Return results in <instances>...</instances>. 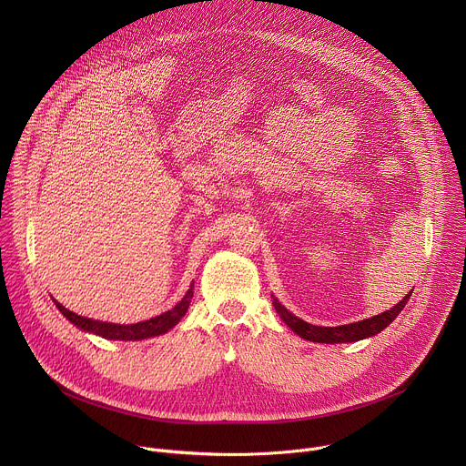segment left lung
I'll use <instances>...</instances> for the list:
<instances>
[{"label": "left lung", "mask_w": 466, "mask_h": 466, "mask_svg": "<svg viewBox=\"0 0 466 466\" xmlns=\"http://www.w3.org/2000/svg\"><path fill=\"white\" fill-rule=\"evenodd\" d=\"M411 293L406 295L396 306H392L390 309H387L380 315H374L370 319L358 320V322H352V324L328 326V328L326 326H313V324L295 317L275 297H273V306H275L277 313L280 315V319L302 339H308V341H313V343H329V345H334V343H354V341H360V339H365V338H372V336L380 334L381 329H385L396 319V315L406 308Z\"/></svg>", "instance_id": "8db88e82"}]
</instances>
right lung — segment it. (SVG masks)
Instances as JSON below:
<instances>
[{
  "label": "right lung",
  "instance_id": "add662e5",
  "mask_svg": "<svg viewBox=\"0 0 466 466\" xmlns=\"http://www.w3.org/2000/svg\"><path fill=\"white\" fill-rule=\"evenodd\" d=\"M193 297V286L187 289V293L184 295V299L171 308L169 311L153 317L149 320L144 322H137V324H112V322H101V320H92L86 317H81L70 309H66L60 302H55V306L62 311V315L72 320L76 326H79L85 331H92L96 336H101L105 339H119V341H137V339H146V338H153V336H160L166 334L167 329H171L187 311L189 302Z\"/></svg>",
  "mask_w": 466,
  "mask_h": 466
}]
</instances>
